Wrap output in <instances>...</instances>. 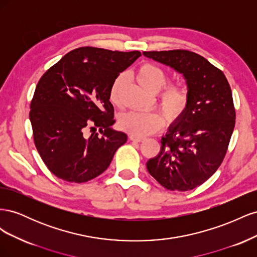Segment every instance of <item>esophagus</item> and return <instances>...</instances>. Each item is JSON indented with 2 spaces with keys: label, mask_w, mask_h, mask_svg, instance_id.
Returning a JSON list of instances; mask_svg holds the SVG:
<instances>
[{
  "label": "esophagus",
  "mask_w": 257,
  "mask_h": 257,
  "mask_svg": "<svg viewBox=\"0 0 257 257\" xmlns=\"http://www.w3.org/2000/svg\"><path fill=\"white\" fill-rule=\"evenodd\" d=\"M130 139L132 142H136V143H142L145 141V137L143 136H137V135H134V134H131L130 135Z\"/></svg>",
  "instance_id": "34e87169"
}]
</instances>
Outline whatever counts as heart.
Returning <instances> with one entry per match:
<instances>
[{
	"instance_id": "b5f03b06",
	"label": "heart",
	"mask_w": 257,
	"mask_h": 257,
	"mask_svg": "<svg viewBox=\"0 0 257 257\" xmlns=\"http://www.w3.org/2000/svg\"><path fill=\"white\" fill-rule=\"evenodd\" d=\"M136 80L142 87L152 93L158 92V103L169 119L180 116L189 106L191 90L186 82L168 83V74L161 66L146 62L138 67ZM125 83L124 75H119L112 81L109 99L114 106L121 104V93ZM118 125L121 130L137 136H147L160 131L164 125V116L158 111L127 112L120 115Z\"/></svg>"
}]
</instances>
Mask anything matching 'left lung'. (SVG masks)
Masks as SVG:
<instances>
[{
  "mask_svg": "<svg viewBox=\"0 0 257 257\" xmlns=\"http://www.w3.org/2000/svg\"><path fill=\"white\" fill-rule=\"evenodd\" d=\"M143 53L183 74L191 90L189 106L162 137L161 151L147 169L167 190L191 191L207 181L226 155L236 123L231 89L221 69L195 52Z\"/></svg>",
  "mask_w": 257,
  "mask_h": 257,
  "instance_id": "left-lung-1",
  "label": "left lung"
}]
</instances>
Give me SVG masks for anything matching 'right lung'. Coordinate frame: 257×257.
I'll return each instance as SVG.
<instances>
[{
  "instance_id": "add662e5",
  "label": "right lung",
  "mask_w": 257,
  "mask_h": 257,
  "mask_svg": "<svg viewBox=\"0 0 257 257\" xmlns=\"http://www.w3.org/2000/svg\"><path fill=\"white\" fill-rule=\"evenodd\" d=\"M142 56L85 46L72 50L38 81L30 105L33 139L50 172L83 183L110 165L127 135L112 131V81ZM98 128L102 134L95 133ZM93 131L89 136L88 131Z\"/></svg>"
}]
</instances>
